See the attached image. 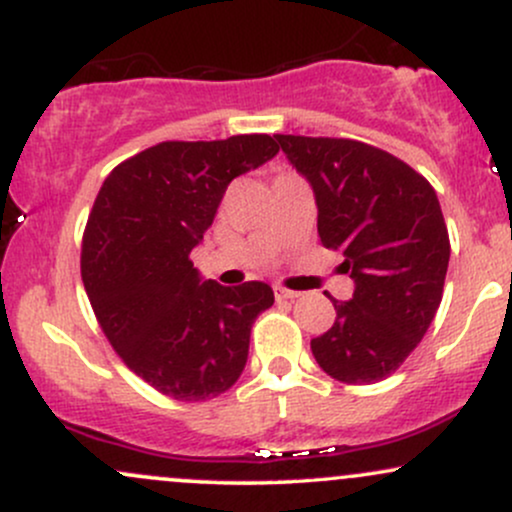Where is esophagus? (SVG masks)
<instances>
[{
  "instance_id": "1",
  "label": "esophagus",
  "mask_w": 512,
  "mask_h": 512,
  "mask_svg": "<svg viewBox=\"0 0 512 512\" xmlns=\"http://www.w3.org/2000/svg\"><path fill=\"white\" fill-rule=\"evenodd\" d=\"M274 296H276V301H293V298H298L301 293L284 289V286H274Z\"/></svg>"
}]
</instances>
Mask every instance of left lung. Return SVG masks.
Returning a JSON list of instances; mask_svg holds the SVG:
<instances>
[{"label": "left lung", "instance_id": "left-lung-1", "mask_svg": "<svg viewBox=\"0 0 512 512\" xmlns=\"http://www.w3.org/2000/svg\"><path fill=\"white\" fill-rule=\"evenodd\" d=\"M310 182L317 236L344 255L354 296L334 301L337 320L310 342L315 361L346 385L387 378L424 339L443 298L450 238L424 175L354 139L276 134Z\"/></svg>", "mask_w": 512, "mask_h": 512}]
</instances>
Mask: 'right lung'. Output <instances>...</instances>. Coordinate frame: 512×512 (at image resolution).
I'll list each match as a JSON object with an SVG mask.
<instances>
[{
	"label": "right lung",
	"instance_id": "1",
	"mask_svg": "<svg viewBox=\"0 0 512 512\" xmlns=\"http://www.w3.org/2000/svg\"><path fill=\"white\" fill-rule=\"evenodd\" d=\"M279 154L269 134L163 142L113 168L93 202L81 279L105 337L129 370L180 402L226 392L243 373L262 281H204L190 252L233 178Z\"/></svg>",
	"mask_w": 512,
	"mask_h": 512
}]
</instances>
